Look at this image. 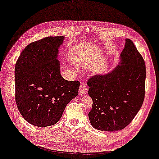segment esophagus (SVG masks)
<instances>
[{
  "instance_id": "34e87169",
  "label": "esophagus",
  "mask_w": 159,
  "mask_h": 159,
  "mask_svg": "<svg viewBox=\"0 0 159 159\" xmlns=\"http://www.w3.org/2000/svg\"><path fill=\"white\" fill-rule=\"evenodd\" d=\"M87 86L85 84H81L80 86L79 92L80 94H84L87 92Z\"/></svg>"
}]
</instances>
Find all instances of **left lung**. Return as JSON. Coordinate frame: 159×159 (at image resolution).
Here are the masks:
<instances>
[{
    "label": "left lung",
    "instance_id": "left-lung-1",
    "mask_svg": "<svg viewBox=\"0 0 159 159\" xmlns=\"http://www.w3.org/2000/svg\"><path fill=\"white\" fill-rule=\"evenodd\" d=\"M120 65L108 74L87 81L92 107L88 114L92 126L100 131H120L131 123L145 96L146 65L134 43L126 39Z\"/></svg>",
    "mask_w": 159,
    "mask_h": 159
}]
</instances>
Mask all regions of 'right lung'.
Here are the masks:
<instances>
[{
	"label": "right lung",
	"mask_w": 159,
	"mask_h": 159,
	"mask_svg": "<svg viewBox=\"0 0 159 159\" xmlns=\"http://www.w3.org/2000/svg\"><path fill=\"white\" fill-rule=\"evenodd\" d=\"M63 40L46 37L30 43L15 66L17 107L27 121L38 127L57 123L78 94L80 82L67 81L60 74L57 56Z\"/></svg>",
	"instance_id": "add662e5"
}]
</instances>
